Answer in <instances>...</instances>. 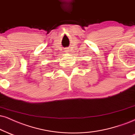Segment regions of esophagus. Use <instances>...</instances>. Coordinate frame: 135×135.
Listing matches in <instances>:
<instances>
[{
  "instance_id": "1",
  "label": "esophagus",
  "mask_w": 135,
  "mask_h": 135,
  "mask_svg": "<svg viewBox=\"0 0 135 135\" xmlns=\"http://www.w3.org/2000/svg\"><path fill=\"white\" fill-rule=\"evenodd\" d=\"M64 49H65V50H64V52H65L68 53V52H69V49H68V48H65Z\"/></svg>"
}]
</instances>
